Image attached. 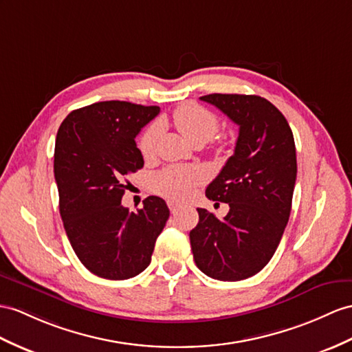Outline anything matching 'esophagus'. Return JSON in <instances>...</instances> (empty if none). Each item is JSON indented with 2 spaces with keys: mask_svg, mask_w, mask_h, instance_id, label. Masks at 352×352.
<instances>
[{
  "mask_svg": "<svg viewBox=\"0 0 352 352\" xmlns=\"http://www.w3.org/2000/svg\"><path fill=\"white\" fill-rule=\"evenodd\" d=\"M179 208H181V206H179L177 203H175V201H168V209H170V212L171 213H173V215H175V213L179 210Z\"/></svg>",
  "mask_w": 352,
  "mask_h": 352,
  "instance_id": "1",
  "label": "esophagus"
}]
</instances>
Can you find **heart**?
I'll return each instance as SVG.
<instances>
[{
	"mask_svg": "<svg viewBox=\"0 0 352 352\" xmlns=\"http://www.w3.org/2000/svg\"><path fill=\"white\" fill-rule=\"evenodd\" d=\"M173 124L191 144L209 142L219 128L218 116L195 102L179 106L173 111ZM160 133V126L152 124L140 135L139 149L143 158L153 157ZM203 179L204 175L200 168L171 166L153 177V190L173 201H185L194 194L195 186L200 185Z\"/></svg>",
	"mask_w": 352,
	"mask_h": 352,
	"instance_id": "heart-1",
	"label": "heart"
}]
</instances>
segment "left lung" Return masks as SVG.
<instances>
[{"mask_svg":"<svg viewBox=\"0 0 352 352\" xmlns=\"http://www.w3.org/2000/svg\"><path fill=\"white\" fill-rule=\"evenodd\" d=\"M239 125L234 153L206 190L228 203L224 219L206 209L190 231L194 261L218 280L256 275L275 254L287 227L297 176L296 144L285 116L263 97L209 94L200 97Z\"/></svg>","mask_w":352,"mask_h":352,"instance_id":"8db88e82","label":"left lung"}]
</instances>
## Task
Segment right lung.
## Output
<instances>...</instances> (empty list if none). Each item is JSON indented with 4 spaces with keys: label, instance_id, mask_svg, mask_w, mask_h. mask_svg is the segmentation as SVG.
I'll list each match as a JSON object with an SVG mask.
<instances>
[{
    "label": "right lung",
    "instance_id": "1",
    "mask_svg": "<svg viewBox=\"0 0 352 352\" xmlns=\"http://www.w3.org/2000/svg\"><path fill=\"white\" fill-rule=\"evenodd\" d=\"M158 113V106L100 101L73 110L58 130L59 213L77 258L100 278L142 273L168 219L167 204L157 195L135 213L121 204L130 185L125 177L144 164L135 135Z\"/></svg>",
    "mask_w": 352,
    "mask_h": 352
}]
</instances>
